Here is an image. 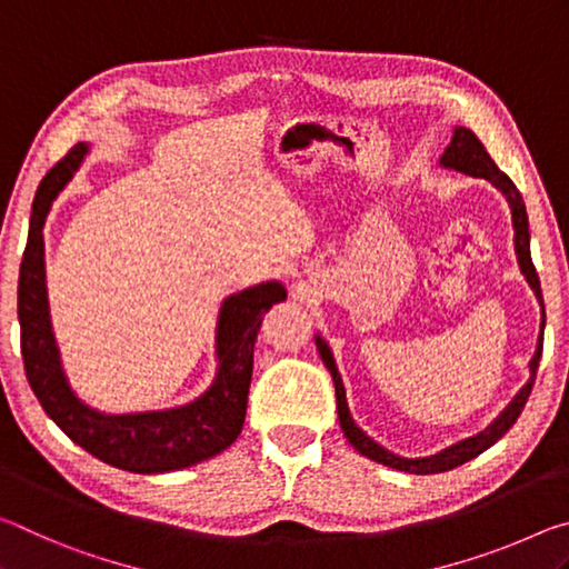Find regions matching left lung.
Wrapping results in <instances>:
<instances>
[{
  "label": "left lung",
  "instance_id": "8db88e82",
  "mask_svg": "<svg viewBox=\"0 0 569 569\" xmlns=\"http://www.w3.org/2000/svg\"><path fill=\"white\" fill-rule=\"evenodd\" d=\"M441 169H451L459 173L473 176V179H487L495 189L507 199L509 203V213H511V229H515V254H517V264L519 272L525 274L529 290L535 292L537 302H539V338H537V350L532 360H529V378L527 383L519 388V393L509 400L505 411H501L495 421H491L483 431L469 436V439L456 441L451 446H446L443 451L431 453V456H421V459H408V456H398L393 451H388L386 446H380L378 441H372L370 436L362 431V428L356 423L350 408H348V396H346V386H342L340 370L335 366L332 350L328 342L322 340V335H315V346H318L320 358L325 362V368L330 370L332 383H335V398H338V418H340V428L346 433V439L352 443V449L358 453L368 456L370 461L383 463V467H390L396 471H406V473H441V471H451L461 463H467L471 459H477L479 453H483L489 446H495L501 436H505L511 426L517 423V418L525 408L529 393H532L535 386V376H537V366L539 358H542V332H545V302H542V290H539V277L537 269L532 264V257H529V219H527V209L525 201H521V193L517 191V186L511 183L509 176L505 171H499V166L491 161V156L487 153V148L481 146L477 136L471 133L469 128L456 126L451 143L446 146L443 156L439 158Z\"/></svg>",
  "mask_w": 569,
  "mask_h": 569
}]
</instances>
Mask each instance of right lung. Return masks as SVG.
Instances as JSON below:
<instances>
[{
    "label": "right lung",
    "mask_w": 569,
    "mask_h": 569,
    "mask_svg": "<svg viewBox=\"0 0 569 569\" xmlns=\"http://www.w3.org/2000/svg\"><path fill=\"white\" fill-rule=\"evenodd\" d=\"M90 143H78L44 176L32 201L30 237L20 267L17 315L22 360L37 400L64 436L96 459L133 473H166L201 463L237 441L247 416V393L254 366V340L269 307L287 300L279 279L251 284L223 297L213 335L217 372L199 398L161 411L106 413L74 393L64 376L54 340L48 274H44V219L58 193L72 181Z\"/></svg>",
    "instance_id": "1"
}]
</instances>
